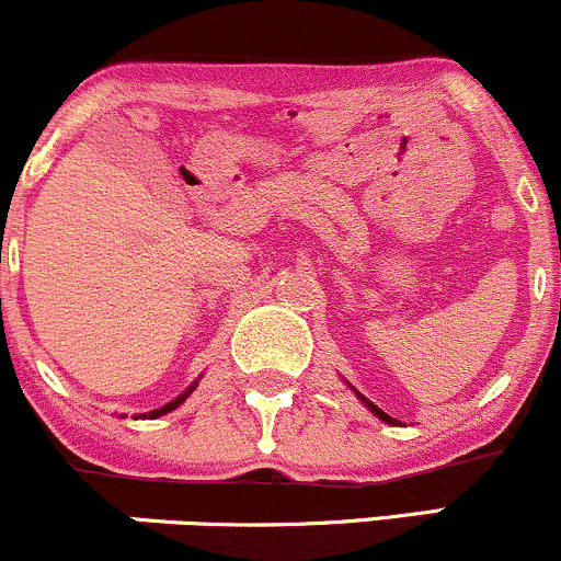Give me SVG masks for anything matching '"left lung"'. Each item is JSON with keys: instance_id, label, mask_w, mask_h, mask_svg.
Returning <instances> with one entry per match:
<instances>
[{"instance_id": "8db88e82", "label": "left lung", "mask_w": 561, "mask_h": 561, "mask_svg": "<svg viewBox=\"0 0 561 561\" xmlns=\"http://www.w3.org/2000/svg\"><path fill=\"white\" fill-rule=\"evenodd\" d=\"M356 396H358V398H362V401H364V405H366V409H369V411H371V414H375V416H379V420H382V422H388V424H398V420H392V416H388V414H385V411H382V409H377V405H375V403H371V401H369V398H364V396H362V392H358V390H356Z\"/></svg>"}]
</instances>
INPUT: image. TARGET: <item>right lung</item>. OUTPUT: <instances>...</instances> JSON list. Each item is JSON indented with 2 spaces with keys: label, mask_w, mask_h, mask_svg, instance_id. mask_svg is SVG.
<instances>
[{
  "label": "right lung",
  "mask_w": 561,
  "mask_h": 561,
  "mask_svg": "<svg viewBox=\"0 0 561 561\" xmlns=\"http://www.w3.org/2000/svg\"><path fill=\"white\" fill-rule=\"evenodd\" d=\"M197 388V382L195 385H190V388H186L182 396L179 398H173L171 403H165V405H160V409H156V411H150V414H141V416H147V420H158V416H163V414H169V411H173V409H179V405H182L186 398H190V392Z\"/></svg>",
  "instance_id": "obj_1"
}]
</instances>
